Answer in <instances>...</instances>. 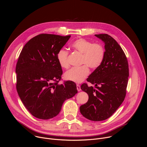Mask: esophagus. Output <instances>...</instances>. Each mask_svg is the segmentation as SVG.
I'll list each match as a JSON object with an SVG mask.
<instances>
[{
  "label": "esophagus",
  "mask_w": 147,
  "mask_h": 147,
  "mask_svg": "<svg viewBox=\"0 0 147 147\" xmlns=\"http://www.w3.org/2000/svg\"><path fill=\"white\" fill-rule=\"evenodd\" d=\"M77 90L78 91H81V87L78 84H77Z\"/></svg>",
  "instance_id": "1"
}]
</instances>
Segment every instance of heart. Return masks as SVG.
I'll return each mask as SVG.
<instances>
[{
	"label": "heart",
	"instance_id": "b5f03b06",
	"mask_svg": "<svg viewBox=\"0 0 147 147\" xmlns=\"http://www.w3.org/2000/svg\"><path fill=\"white\" fill-rule=\"evenodd\" d=\"M71 47L82 53L81 63L84 65L71 68L65 73L64 77L67 80L80 83L88 76V66L92 69H96L101 65L105 55V50L100 44H93L91 41L84 38H79L74 40L71 44ZM68 55V52L63 48L59 49L56 55L60 66L63 69L69 67Z\"/></svg>",
	"mask_w": 147,
	"mask_h": 147
}]
</instances>
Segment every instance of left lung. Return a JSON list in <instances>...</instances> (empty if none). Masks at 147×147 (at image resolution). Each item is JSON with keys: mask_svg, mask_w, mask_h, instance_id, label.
<instances>
[{"mask_svg": "<svg viewBox=\"0 0 147 147\" xmlns=\"http://www.w3.org/2000/svg\"><path fill=\"white\" fill-rule=\"evenodd\" d=\"M95 35L105 43V55L101 65L87 79L95 87L86 83L81 86L89 98L80 111L84 117L98 121L110 117L123 102L129 70L126 56L116 40L107 34Z\"/></svg>", "mask_w": 147, "mask_h": 147, "instance_id": "left-lung-1", "label": "left lung"}]
</instances>
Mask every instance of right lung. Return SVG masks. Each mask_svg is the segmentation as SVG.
<instances>
[{
	"mask_svg": "<svg viewBox=\"0 0 147 147\" xmlns=\"http://www.w3.org/2000/svg\"><path fill=\"white\" fill-rule=\"evenodd\" d=\"M70 36L38 35L28 42L20 54L16 67L17 91L27 109L38 119L56 116L65 100L78 92L73 81L58 83L63 72L56 55Z\"/></svg>",
	"mask_w": 147,
	"mask_h": 147,
	"instance_id": "add662e5",
	"label": "right lung"
}]
</instances>
